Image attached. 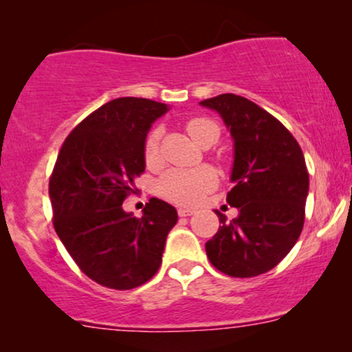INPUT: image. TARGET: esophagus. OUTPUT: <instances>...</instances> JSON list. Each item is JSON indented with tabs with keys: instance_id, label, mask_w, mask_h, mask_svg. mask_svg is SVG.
<instances>
[{
	"instance_id": "1",
	"label": "esophagus",
	"mask_w": 352,
	"mask_h": 352,
	"mask_svg": "<svg viewBox=\"0 0 352 352\" xmlns=\"http://www.w3.org/2000/svg\"><path fill=\"white\" fill-rule=\"evenodd\" d=\"M177 213H179V217H190V215H193V210L180 207L179 210H177Z\"/></svg>"
}]
</instances>
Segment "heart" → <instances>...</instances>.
Returning a JSON list of instances; mask_svg holds the SVG:
<instances>
[{
    "label": "heart",
    "mask_w": 352,
    "mask_h": 352,
    "mask_svg": "<svg viewBox=\"0 0 352 352\" xmlns=\"http://www.w3.org/2000/svg\"><path fill=\"white\" fill-rule=\"evenodd\" d=\"M188 135L200 147H210L220 137V129L207 117H193L185 124ZM144 159L148 167H155L160 160V131L153 129L145 137ZM217 173L208 165L182 170L172 168L159 180V193L165 200L177 205H197L208 192L217 187Z\"/></svg>",
    "instance_id": "1"
}]
</instances>
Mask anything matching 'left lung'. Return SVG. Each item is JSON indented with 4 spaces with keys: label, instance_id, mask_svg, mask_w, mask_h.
Segmentation results:
<instances>
[{
    "label": "left lung",
    "instance_id": "obj_1",
    "mask_svg": "<svg viewBox=\"0 0 352 352\" xmlns=\"http://www.w3.org/2000/svg\"><path fill=\"white\" fill-rule=\"evenodd\" d=\"M213 109L235 140L233 188L227 201L235 220L215 212L221 227L205 243L218 272L252 278L273 270L301 235L309 173L292 132L265 109L235 94L201 100Z\"/></svg>",
    "mask_w": 352,
    "mask_h": 352
}]
</instances>
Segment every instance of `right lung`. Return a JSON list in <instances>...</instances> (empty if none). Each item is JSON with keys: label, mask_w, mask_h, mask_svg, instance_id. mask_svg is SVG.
<instances>
[{"label": "right lung", "mask_w": 352, "mask_h": 352, "mask_svg": "<svg viewBox=\"0 0 352 352\" xmlns=\"http://www.w3.org/2000/svg\"><path fill=\"white\" fill-rule=\"evenodd\" d=\"M167 106L119 98L89 114L66 137L50 177L52 225L72 260L112 289L147 283L162 265L177 210L151 199L142 218L122 208L145 170L144 142Z\"/></svg>", "instance_id": "obj_1"}]
</instances>
